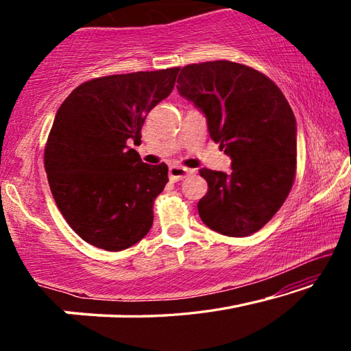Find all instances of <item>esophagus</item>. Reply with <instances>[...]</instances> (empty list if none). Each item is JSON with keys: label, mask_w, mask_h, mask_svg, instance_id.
I'll return each instance as SVG.
<instances>
[{"label": "esophagus", "mask_w": 351, "mask_h": 351, "mask_svg": "<svg viewBox=\"0 0 351 351\" xmlns=\"http://www.w3.org/2000/svg\"><path fill=\"white\" fill-rule=\"evenodd\" d=\"M190 173V170L186 167H181V165H170L169 169V176L171 181H180L182 178H186Z\"/></svg>", "instance_id": "esophagus-1"}]
</instances>
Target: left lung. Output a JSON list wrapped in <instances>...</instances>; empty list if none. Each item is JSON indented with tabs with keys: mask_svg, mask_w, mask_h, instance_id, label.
Instances as JSON below:
<instances>
[{
	"mask_svg": "<svg viewBox=\"0 0 351 351\" xmlns=\"http://www.w3.org/2000/svg\"><path fill=\"white\" fill-rule=\"evenodd\" d=\"M178 91L204 112L232 171L201 169L207 193L203 223L228 237L257 232L280 209L295 180L297 127L287 97L268 75L246 64L215 60L181 69Z\"/></svg>",
	"mask_w": 351,
	"mask_h": 351,
	"instance_id": "left-lung-1",
	"label": "left lung"
}]
</instances>
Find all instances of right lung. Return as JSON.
I'll return each instance as SVG.
<instances>
[{"label": "right lung", "mask_w": 351, "mask_h": 351, "mask_svg": "<svg viewBox=\"0 0 351 351\" xmlns=\"http://www.w3.org/2000/svg\"><path fill=\"white\" fill-rule=\"evenodd\" d=\"M180 68L114 74L82 83L58 108L45 147L52 197L90 245L122 251L144 239L169 167L148 165L128 142L169 96Z\"/></svg>", "instance_id": "add662e5"}]
</instances>
